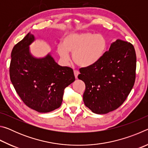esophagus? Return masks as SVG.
<instances>
[{
    "mask_svg": "<svg viewBox=\"0 0 148 148\" xmlns=\"http://www.w3.org/2000/svg\"><path fill=\"white\" fill-rule=\"evenodd\" d=\"M79 72L77 71H74V76H75V77L77 79V76H78Z\"/></svg>",
    "mask_w": 148,
    "mask_h": 148,
    "instance_id": "obj_1",
    "label": "esophagus"
}]
</instances>
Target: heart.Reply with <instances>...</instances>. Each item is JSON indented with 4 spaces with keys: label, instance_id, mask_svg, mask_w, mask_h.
<instances>
[{
    "label": "heart",
    "instance_id": "obj_1",
    "mask_svg": "<svg viewBox=\"0 0 148 148\" xmlns=\"http://www.w3.org/2000/svg\"><path fill=\"white\" fill-rule=\"evenodd\" d=\"M108 43L102 34H94L90 32L71 33L62 40L57 51L64 62L70 59L69 52L72 53L73 61L80 67L87 68L96 64L104 56Z\"/></svg>",
    "mask_w": 148,
    "mask_h": 148
}]
</instances>
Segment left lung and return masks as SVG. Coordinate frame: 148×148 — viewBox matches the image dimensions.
<instances>
[{
	"label": "left lung",
	"mask_w": 148,
	"mask_h": 148,
	"mask_svg": "<svg viewBox=\"0 0 148 148\" xmlns=\"http://www.w3.org/2000/svg\"><path fill=\"white\" fill-rule=\"evenodd\" d=\"M136 67L132 44L119 39L112 43L109 51L96 64L79 69L77 77L86 84L85 105L97 114L118 108L133 87Z\"/></svg>",
	"instance_id": "1"
}]
</instances>
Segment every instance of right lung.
<instances>
[{
  "instance_id": "obj_1",
  "label": "right lung",
  "mask_w": 148,
  "mask_h": 148,
  "mask_svg": "<svg viewBox=\"0 0 148 148\" xmlns=\"http://www.w3.org/2000/svg\"><path fill=\"white\" fill-rule=\"evenodd\" d=\"M29 32L13 47L10 65V77L21 99L30 108L47 113L62 104L64 89L74 82L73 70L61 66L48 53L36 58L29 46L34 41Z\"/></svg>"
}]
</instances>
